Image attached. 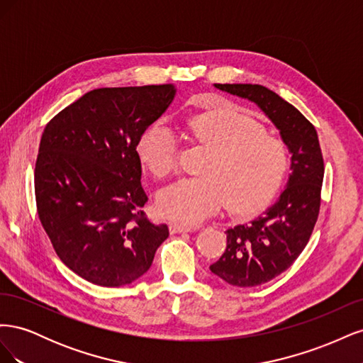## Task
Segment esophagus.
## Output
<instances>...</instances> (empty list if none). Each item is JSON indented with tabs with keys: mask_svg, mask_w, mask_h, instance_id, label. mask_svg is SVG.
<instances>
[{
	"mask_svg": "<svg viewBox=\"0 0 363 363\" xmlns=\"http://www.w3.org/2000/svg\"><path fill=\"white\" fill-rule=\"evenodd\" d=\"M194 230H196V228H195V227H191V225H184V224H179V223L169 224V232H171V235L184 233V232H194Z\"/></svg>",
	"mask_w": 363,
	"mask_h": 363,
	"instance_id": "1",
	"label": "esophagus"
}]
</instances>
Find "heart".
Segmentation results:
<instances>
[{
  "instance_id": "obj_1",
  "label": "heart",
  "mask_w": 363,
  "mask_h": 363,
  "mask_svg": "<svg viewBox=\"0 0 363 363\" xmlns=\"http://www.w3.org/2000/svg\"><path fill=\"white\" fill-rule=\"evenodd\" d=\"M189 139L208 151L200 174L160 191L157 211L163 218L196 224L225 203L228 212L248 215L265 207L279 192L289 169L283 142L233 108H215L186 119ZM140 163L156 177L177 168L172 130L162 123L150 127L138 144Z\"/></svg>"
}]
</instances>
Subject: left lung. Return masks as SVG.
I'll list each match as a JSON object with an SVG mask.
<instances>
[{
	"instance_id": "left-lung-1",
	"label": "left lung",
	"mask_w": 363,
	"mask_h": 363,
	"mask_svg": "<svg viewBox=\"0 0 363 363\" xmlns=\"http://www.w3.org/2000/svg\"><path fill=\"white\" fill-rule=\"evenodd\" d=\"M255 103L280 131L291 174L279 200L248 224L227 230L224 255L211 271L228 284L251 288L286 271L309 242L321 204L324 160L315 127L276 92L260 84H213Z\"/></svg>"
}]
</instances>
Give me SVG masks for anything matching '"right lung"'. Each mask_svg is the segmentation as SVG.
Instances as JSON below:
<instances>
[{
    "label": "right lung",
    "instance_id": "1",
    "mask_svg": "<svg viewBox=\"0 0 363 363\" xmlns=\"http://www.w3.org/2000/svg\"><path fill=\"white\" fill-rule=\"evenodd\" d=\"M174 84L101 87L54 116L35 168L39 219L60 260L98 286L130 284L169 236L142 207L138 144L175 96Z\"/></svg>",
    "mask_w": 363,
    "mask_h": 363
}]
</instances>
